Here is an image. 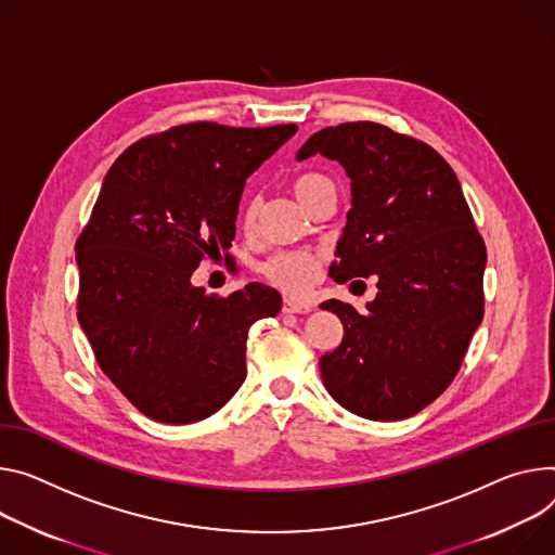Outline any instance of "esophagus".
<instances>
[{"label":"esophagus","mask_w":555,"mask_h":555,"mask_svg":"<svg viewBox=\"0 0 555 555\" xmlns=\"http://www.w3.org/2000/svg\"><path fill=\"white\" fill-rule=\"evenodd\" d=\"M312 310H314V306L306 304V300H296V298L283 300V314H308Z\"/></svg>","instance_id":"1"}]
</instances>
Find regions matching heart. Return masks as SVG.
Wrapping results in <instances>:
<instances>
[{"mask_svg":"<svg viewBox=\"0 0 555 555\" xmlns=\"http://www.w3.org/2000/svg\"><path fill=\"white\" fill-rule=\"evenodd\" d=\"M292 188L300 204L306 208H312L319 196H323L327 190H334V183L330 177L321 172H304L294 179ZM257 219H259V206L255 201H249V204L243 208V217H241L243 228L247 232L255 230ZM321 261L323 259L319 251H312V249H276L268 259L259 263V272L268 283L285 292L300 294L314 283L321 270Z\"/></svg>","mask_w":555,"mask_h":555,"instance_id":"obj_1","label":"heart"}]
</instances>
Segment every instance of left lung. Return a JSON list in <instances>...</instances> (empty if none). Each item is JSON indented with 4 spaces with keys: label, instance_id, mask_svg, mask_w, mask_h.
I'll return each instance as SVG.
<instances>
[{
    "label": "left lung",
    "instance_id": "1",
    "mask_svg": "<svg viewBox=\"0 0 555 555\" xmlns=\"http://www.w3.org/2000/svg\"><path fill=\"white\" fill-rule=\"evenodd\" d=\"M323 155L351 179V210L330 276H378L361 314L330 298L343 340L321 357L332 398L370 421L418 414L456 378L485 314V241L456 172L431 145L374 121L314 132L296 159Z\"/></svg>",
    "mask_w": 555,
    "mask_h": 555
}]
</instances>
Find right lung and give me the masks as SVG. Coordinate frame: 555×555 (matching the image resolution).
<instances>
[{
    "mask_svg": "<svg viewBox=\"0 0 555 555\" xmlns=\"http://www.w3.org/2000/svg\"><path fill=\"white\" fill-rule=\"evenodd\" d=\"M294 132L183 124L139 139L108 170L75 245L77 319L147 418L204 421L243 385L247 330L276 317L281 296L261 283L208 296L190 276L228 251L245 179Z\"/></svg>",
    "mask_w": 555,
    "mask_h": 555,
    "instance_id": "1",
    "label": "right lung"
}]
</instances>
